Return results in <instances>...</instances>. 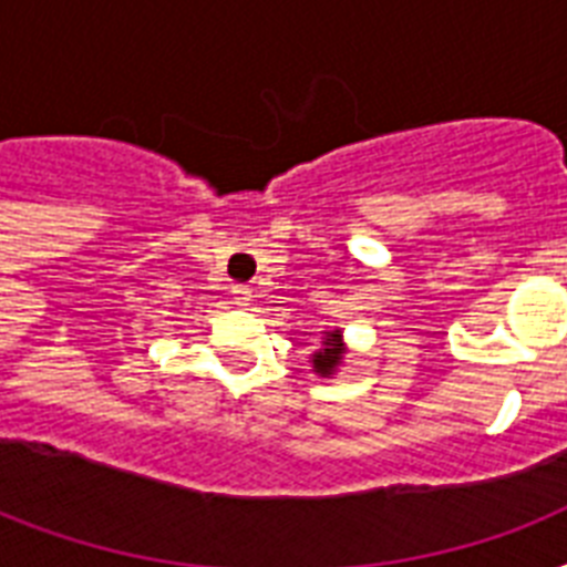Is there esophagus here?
Wrapping results in <instances>:
<instances>
[{
	"instance_id": "obj_1",
	"label": "esophagus",
	"mask_w": 567,
	"mask_h": 567,
	"mask_svg": "<svg viewBox=\"0 0 567 567\" xmlns=\"http://www.w3.org/2000/svg\"><path fill=\"white\" fill-rule=\"evenodd\" d=\"M231 300H235V306H249L252 288L249 285H231Z\"/></svg>"
}]
</instances>
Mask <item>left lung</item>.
<instances>
[{"instance_id": "obj_1", "label": "left lung", "mask_w": 567, "mask_h": 567, "mask_svg": "<svg viewBox=\"0 0 567 567\" xmlns=\"http://www.w3.org/2000/svg\"><path fill=\"white\" fill-rule=\"evenodd\" d=\"M323 353H315V368H318V373H332V368L338 364V359H341V336L338 332H332V336H327V341H323Z\"/></svg>"}]
</instances>
